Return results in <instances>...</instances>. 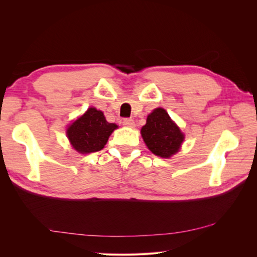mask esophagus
<instances>
[{
  "mask_svg": "<svg viewBox=\"0 0 257 257\" xmlns=\"http://www.w3.org/2000/svg\"><path fill=\"white\" fill-rule=\"evenodd\" d=\"M122 124L124 127H129V128H134L135 127V121L134 119H130V118H124L122 120Z\"/></svg>",
  "mask_w": 257,
  "mask_h": 257,
  "instance_id": "esophagus-1",
  "label": "esophagus"
}]
</instances>
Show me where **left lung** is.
Listing matches in <instances>:
<instances>
[{"instance_id": "obj_1", "label": "left lung", "mask_w": 257, "mask_h": 257, "mask_svg": "<svg viewBox=\"0 0 257 257\" xmlns=\"http://www.w3.org/2000/svg\"><path fill=\"white\" fill-rule=\"evenodd\" d=\"M141 136L152 154L162 158L177 154L184 139L181 130L162 108L155 109L147 117Z\"/></svg>"}]
</instances>
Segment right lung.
I'll return each instance as SVG.
<instances>
[{
	"instance_id": "add662e5",
	"label": "right lung",
	"mask_w": 257,
	"mask_h": 257,
	"mask_svg": "<svg viewBox=\"0 0 257 257\" xmlns=\"http://www.w3.org/2000/svg\"><path fill=\"white\" fill-rule=\"evenodd\" d=\"M117 127V124L109 123L100 110L89 108L69 125L67 137L75 150L80 154H90L101 150Z\"/></svg>"
}]
</instances>
